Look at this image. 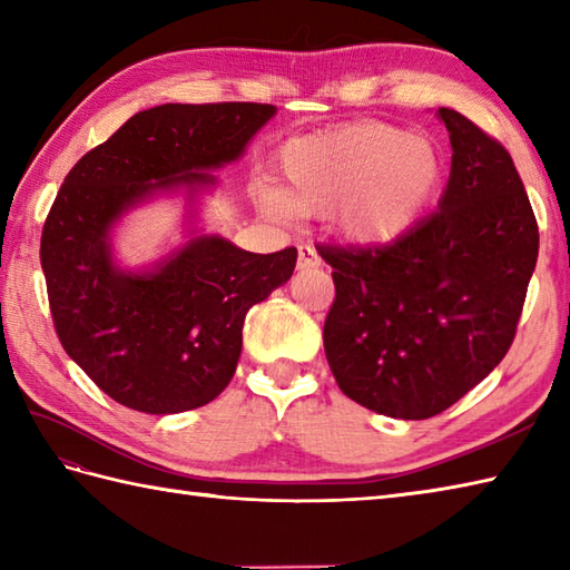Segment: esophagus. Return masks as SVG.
<instances>
[{
  "instance_id": "34e87169",
  "label": "esophagus",
  "mask_w": 570,
  "mask_h": 570,
  "mask_svg": "<svg viewBox=\"0 0 570 570\" xmlns=\"http://www.w3.org/2000/svg\"><path fill=\"white\" fill-rule=\"evenodd\" d=\"M298 269L304 272V269H316V266L321 264V257H318V252H316V247L313 245H308V242H301L298 245Z\"/></svg>"
}]
</instances>
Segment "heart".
I'll return each mask as SVG.
<instances>
[{"label": "heart", "mask_w": 570, "mask_h": 570, "mask_svg": "<svg viewBox=\"0 0 570 570\" xmlns=\"http://www.w3.org/2000/svg\"><path fill=\"white\" fill-rule=\"evenodd\" d=\"M284 193L259 188L264 213L335 215L357 245H390L426 213L443 178L429 139L382 122H357L288 141L282 151Z\"/></svg>", "instance_id": "obj_1"}]
</instances>
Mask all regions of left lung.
<instances>
[{"instance_id":"1","label":"left lung","mask_w":570,"mask_h":570,"mask_svg":"<svg viewBox=\"0 0 570 570\" xmlns=\"http://www.w3.org/2000/svg\"><path fill=\"white\" fill-rule=\"evenodd\" d=\"M439 210L380 247L321 245L335 301L325 357L343 394L392 419H431L500 365L539 257L510 151L455 110Z\"/></svg>"}]
</instances>
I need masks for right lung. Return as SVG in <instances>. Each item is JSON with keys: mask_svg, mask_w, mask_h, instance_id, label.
Segmentation results:
<instances>
[{"mask_svg": "<svg viewBox=\"0 0 570 570\" xmlns=\"http://www.w3.org/2000/svg\"><path fill=\"white\" fill-rule=\"evenodd\" d=\"M276 115L274 105H159L137 112L70 168L41 235L48 304L66 353L115 402L178 414L213 402L242 353L247 311L286 284L296 247L254 254L190 237L149 272L112 259L110 233L159 190L215 184Z\"/></svg>", "mask_w": 570, "mask_h": 570, "instance_id": "obj_1", "label": "right lung"}]
</instances>
